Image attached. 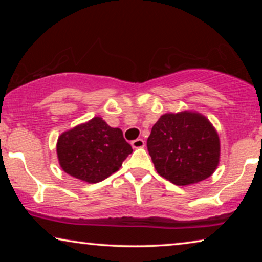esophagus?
I'll return each instance as SVG.
<instances>
[{
	"mask_svg": "<svg viewBox=\"0 0 262 262\" xmlns=\"http://www.w3.org/2000/svg\"><path fill=\"white\" fill-rule=\"evenodd\" d=\"M131 145L134 149H138V148H143L144 146V141L142 138H137L135 141L131 142Z\"/></svg>",
	"mask_w": 262,
	"mask_h": 262,
	"instance_id": "esophagus-1",
	"label": "esophagus"
}]
</instances>
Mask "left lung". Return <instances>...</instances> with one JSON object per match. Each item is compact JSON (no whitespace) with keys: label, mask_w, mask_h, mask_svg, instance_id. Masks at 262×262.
I'll use <instances>...</instances> for the list:
<instances>
[{"label":"left lung","mask_w":262,"mask_h":262,"mask_svg":"<svg viewBox=\"0 0 262 262\" xmlns=\"http://www.w3.org/2000/svg\"><path fill=\"white\" fill-rule=\"evenodd\" d=\"M149 155L157 173L178 186L205 180L220 161V138L199 113H167L151 128Z\"/></svg>","instance_id":"1"}]
</instances>
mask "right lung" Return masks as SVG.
<instances>
[{
	"mask_svg": "<svg viewBox=\"0 0 262 262\" xmlns=\"http://www.w3.org/2000/svg\"><path fill=\"white\" fill-rule=\"evenodd\" d=\"M132 148L123 131L95 117L59 136L57 155L62 169L89 184L105 180L119 169Z\"/></svg>",
	"mask_w": 262,
	"mask_h": 262,
	"instance_id": "obj_1",
	"label": "right lung"
}]
</instances>
